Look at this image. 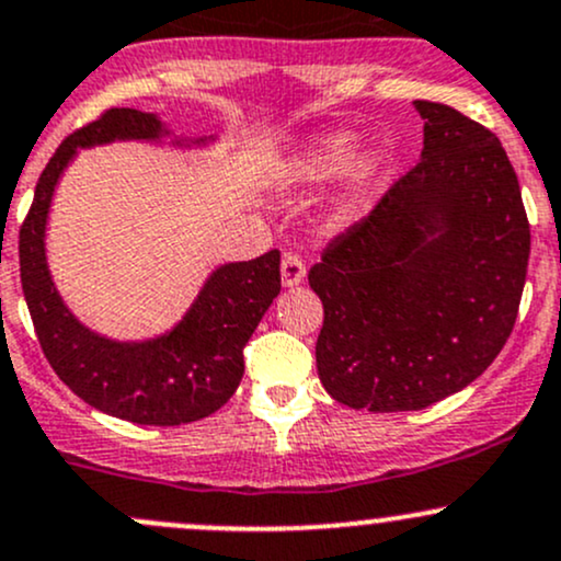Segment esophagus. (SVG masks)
Listing matches in <instances>:
<instances>
[{"instance_id":"obj_1","label":"esophagus","mask_w":561,"mask_h":561,"mask_svg":"<svg viewBox=\"0 0 561 561\" xmlns=\"http://www.w3.org/2000/svg\"><path fill=\"white\" fill-rule=\"evenodd\" d=\"M306 276V263L298 252H285L282 255V285L285 287H295L300 285Z\"/></svg>"}]
</instances>
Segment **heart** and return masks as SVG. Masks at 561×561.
Listing matches in <instances>:
<instances>
[{
  "label": "heart",
  "mask_w": 561,
  "mask_h": 561,
  "mask_svg": "<svg viewBox=\"0 0 561 561\" xmlns=\"http://www.w3.org/2000/svg\"><path fill=\"white\" fill-rule=\"evenodd\" d=\"M356 152V135L351 133H328L313 138L300 157L290 164V181L300 186H311V183H328L346 172V183H343L341 199H337L332 218L337 224L356 218L362 207H365L367 196L373 194L375 183H378L380 172L386 168L383 149H365Z\"/></svg>",
  "instance_id": "heart-1"
}]
</instances>
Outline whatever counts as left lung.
<instances>
[{
    "mask_svg": "<svg viewBox=\"0 0 561 561\" xmlns=\"http://www.w3.org/2000/svg\"><path fill=\"white\" fill-rule=\"evenodd\" d=\"M421 162L309 271L324 306L319 380L354 410H423L466 389L506 346L530 224L488 127L415 101Z\"/></svg>",
    "mask_w": 561,
    "mask_h": 561,
    "instance_id": "left-lung-1",
    "label": "left lung"
}]
</instances>
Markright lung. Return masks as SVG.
<instances>
[{"label": "right lung", "mask_w": 561, "mask_h": 561, "mask_svg": "<svg viewBox=\"0 0 561 561\" xmlns=\"http://www.w3.org/2000/svg\"><path fill=\"white\" fill-rule=\"evenodd\" d=\"M162 135L168 130L159 116L138 108H108L71 133L39 175L18 239L23 295L55 375L95 410L140 426H181L224 408L244 375L242 351L282 290L279 250H271L215 268L186 317L151 341H111L66 309L45 255L47 213L60 175L77 149Z\"/></svg>", "instance_id": "right-lung-1"}]
</instances>
